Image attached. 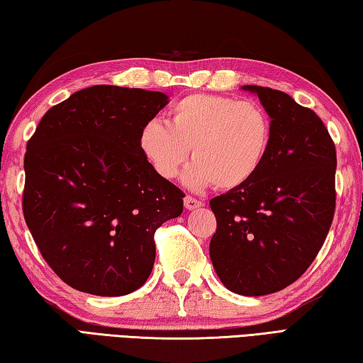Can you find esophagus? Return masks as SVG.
I'll list each match as a JSON object with an SVG mask.
<instances>
[{
	"label": "esophagus",
	"mask_w": 363,
	"mask_h": 363,
	"mask_svg": "<svg viewBox=\"0 0 363 363\" xmlns=\"http://www.w3.org/2000/svg\"><path fill=\"white\" fill-rule=\"evenodd\" d=\"M184 206H186V209L189 211H194L196 208H201L203 203L200 200L192 199V196H186V199H184Z\"/></svg>",
	"instance_id": "1"
}]
</instances>
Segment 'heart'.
<instances>
[{
    "label": "heart",
    "instance_id": "obj_1",
    "mask_svg": "<svg viewBox=\"0 0 363 363\" xmlns=\"http://www.w3.org/2000/svg\"><path fill=\"white\" fill-rule=\"evenodd\" d=\"M272 121L260 104L232 96L190 94L169 108L168 123L146 122L138 135L141 152L157 174L171 181L179 174L192 149L194 160L184 173L192 190L246 186L265 163L272 147Z\"/></svg>",
    "mask_w": 363,
    "mask_h": 363
}]
</instances>
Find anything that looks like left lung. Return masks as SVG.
<instances>
[{"mask_svg":"<svg viewBox=\"0 0 363 363\" xmlns=\"http://www.w3.org/2000/svg\"><path fill=\"white\" fill-rule=\"evenodd\" d=\"M272 118V147L246 186L209 201V255L228 291L246 296L291 286L311 265L335 214L337 150L324 122L284 91L242 85Z\"/></svg>","mask_w":363,"mask_h":363,"instance_id":"obj_1","label":"left lung"}]
</instances>
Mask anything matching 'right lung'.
<instances>
[{"label":"right lung","instance_id":"obj_1","mask_svg":"<svg viewBox=\"0 0 363 363\" xmlns=\"http://www.w3.org/2000/svg\"><path fill=\"white\" fill-rule=\"evenodd\" d=\"M168 104L162 91L94 85L52 106L26 144L23 216L58 278L118 296L147 281L154 233L181 216L184 194L138 144Z\"/></svg>","mask_w":363,"mask_h":363}]
</instances>
